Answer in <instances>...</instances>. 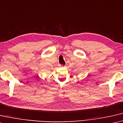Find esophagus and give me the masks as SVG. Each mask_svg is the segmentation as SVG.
Returning a JSON list of instances; mask_svg holds the SVG:
<instances>
[{"instance_id": "1", "label": "esophagus", "mask_w": 123, "mask_h": 123, "mask_svg": "<svg viewBox=\"0 0 123 123\" xmlns=\"http://www.w3.org/2000/svg\"><path fill=\"white\" fill-rule=\"evenodd\" d=\"M58 66H59V67H62V66H62L61 65H59Z\"/></svg>"}]
</instances>
